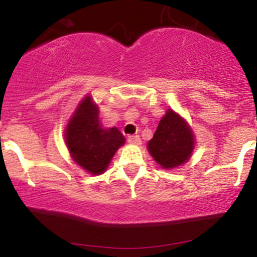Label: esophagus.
Returning a JSON list of instances; mask_svg holds the SVG:
<instances>
[{
    "mask_svg": "<svg viewBox=\"0 0 257 257\" xmlns=\"http://www.w3.org/2000/svg\"><path fill=\"white\" fill-rule=\"evenodd\" d=\"M128 143L138 145V144L142 143V141H141V138H139V136H129L128 137Z\"/></svg>",
    "mask_w": 257,
    "mask_h": 257,
    "instance_id": "obj_1",
    "label": "esophagus"
}]
</instances>
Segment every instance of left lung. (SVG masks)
Instances as JSON below:
<instances>
[{
  "mask_svg": "<svg viewBox=\"0 0 257 257\" xmlns=\"http://www.w3.org/2000/svg\"><path fill=\"white\" fill-rule=\"evenodd\" d=\"M148 149L164 169H172L190 158L194 149L193 133L177 113L168 110L148 143Z\"/></svg>",
  "mask_w": 257,
  "mask_h": 257,
  "instance_id": "obj_1",
  "label": "left lung"
}]
</instances>
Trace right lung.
Instances as JSON below:
<instances>
[{"instance_id": "obj_1", "label": "right lung", "mask_w": 257, "mask_h": 257, "mask_svg": "<svg viewBox=\"0 0 257 257\" xmlns=\"http://www.w3.org/2000/svg\"><path fill=\"white\" fill-rule=\"evenodd\" d=\"M123 134L116 128L103 129L98 108L87 97L79 104L66 129V143L74 162L90 174L107 169L119 147L124 144Z\"/></svg>"}]
</instances>
